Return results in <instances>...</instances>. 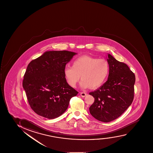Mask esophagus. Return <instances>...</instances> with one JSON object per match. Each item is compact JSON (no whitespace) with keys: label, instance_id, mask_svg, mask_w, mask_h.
<instances>
[{"label":"esophagus","instance_id":"esophagus-1","mask_svg":"<svg viewBox=\"0 0 153 153\" xmlns=\"http://www.w3.org/2000/svg\"><path fill=\"white\" fill-rule=\"evenodd\" d=\"M80 94H81V96L82 97H86L87 95V94L86 92H81Z\"/></svg>","mask_w":153,"mask_h":153}]
</instances>
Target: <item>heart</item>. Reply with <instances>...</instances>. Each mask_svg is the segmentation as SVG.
<instances>
[{"label":"heart","instance_id":"obj_1","mask_svg":"<svg viewBox=\"0 0 153 153\" xmlns=\"http://www.w3.org/2000/svg\"><path fill=\"white\" fill-rule=\"evenodd\" d=\"M109 66L107 61L83 55L73 62L72 67H66L64 75L70 86L76 87L80 79L82 88L91 89L101 86L107 79Z\"/></svg>","mask_w":153,"mask_h":153}]
</instances>
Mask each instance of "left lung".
Masks as SVG:
<instances>
[{"mask_svg":"<svg viewBox=\"0 0 153 153\" xmlns=\"http://www.w3.org/2000/svg\"><path fill=\"white\" fill-rule=\"evenodd\" d=\"M109 66L107 81L100 88L90 92L94 102L89 107L90 114L103 122L119 117L133 102L135 76L125 63L107 54Z\"/></svg>","mask_w":153,"mask_h":153,"instance_id":"obj_1","label":"left lung"}]
</instances>
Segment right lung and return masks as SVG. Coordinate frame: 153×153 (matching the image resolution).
<instances>
[{"label": "right lung", "instance_id": "add662e5", "mask_svg": "<svg viewBox=\"0 0 153 153\" xmlns=\"http://www.w3.org/2000/svg\"><path fill=\"white\" fill-rule=\"evenodd\" d=\"M77 53L47 51L32 61L22 82L28 102L39 116L52 119L63 114L71 98L78 94L68 85L64 75L66 65Z\"/></svg>", "mask_w": 153, "mask_h": 153}]
</instances>
